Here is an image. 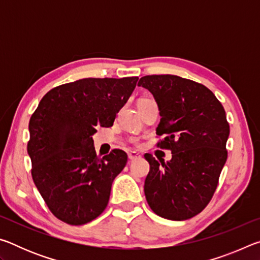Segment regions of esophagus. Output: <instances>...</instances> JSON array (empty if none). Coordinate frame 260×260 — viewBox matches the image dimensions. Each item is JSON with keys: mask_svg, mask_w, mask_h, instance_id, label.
Wrapping results in <instances>:
<instances>
[{"mask_svg": "<svg viewBox=\"0 0 260 260\" xmlns=\"http://www.w3.org/2000/svg\"><path fill=\"white\" fill-rule=\"evenodd\" d=\"M141 157V155L140 153H138V152H135V151H129L128 152V158L131 160H135V159H138V158H140Z\"/></svg>", "mask_w": 260, "mask_h": 260, "instance_id": "obj_1", "label": "esophagus"}]
</instances>
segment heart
Masks as SVG:
<instances>
[{"mask_svg": "<svg viewBox=\"0 0 260 260\" xmlns=\"http://www.w3.org/2000/svg\"><path fill=\"white\" fill-rule=\"evenodd\" d=\"M142 100H144V99H142ZM131 143H133V144H135V146H138L139 141H138V139H131Z\"/></svg>", "mask_w": 260, "mask_h": 260, "instance_id": "1", "label": "heart"}]
</instances>
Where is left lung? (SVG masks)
<instances>
[{"mask_svg": "<svg viewBox=\"0 0 260 260\" xmlns=\"http://www.w3.org/2000/svg\"><path fill=\"white\" fill-rule=\"evenodd\" d=\"M138 86L147 88L159 108L156 134L165 138L157 147L172 152L166 162L144 155L150 164L144 181L147 202L161 218L190 219L212 200L227 160L225 109L209 88L178 76H146Z\"/></svg>", "mask_w": 260, "mask_h": 260, "instance_id": "1", "label": "left lung"}]
</instances>
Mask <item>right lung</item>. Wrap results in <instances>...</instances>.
Instances as JSON below:
<instances>
[{
    "label": "right lung",
    "mask_w": 260,
    "mask_h": 260,
    "mask_svg": "<svg viewBox=\"0 0 260 260\" xmlns=\"http://www.w3.org/2000/svg\"><path fill=\"white\" fill-rule=\"evenodd\" d=\"M139 78H86L57 86L29 119L27 152L33 181L48 209L69 225H83L107 208L112 181L127 162L113 149L100 158L96 127H111Z\"/></svg>",
    "instance_id": "obj_1"
}]
</instances>
